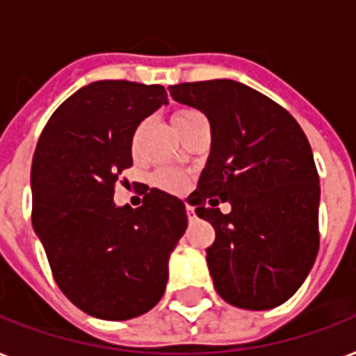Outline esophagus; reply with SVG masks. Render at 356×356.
<instances>
[{"label":"esophagus","instance_id":"34e87169","mask_svg":"<svg viewBox=\"0 0 356 356\" xmlns=\"http://www.w3.org/2000/svg\"><path fill=\"white\" fill-rule=\"evenodd\" d=\"M186 216H188L190 222H192V220H194V218H195V211L190 205H186Z\"/></svg>","mask_w":356,"mask_h":356}]
</instances>
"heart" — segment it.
<instances>
[{
	"instance_id": "heart-1",
	"label": "heart",
	"mask_w": 356,
	"mask_h": 356,
	"mask_svg": "<svg viewBox=\"0 0 356 356\" xmlns=\"http://www.w3.org/2000/svg\"><path fill=\"white\" fill-rule=\"evenodd\" d=\"M200 118H203V114L194 111V108H181L173 114V125L177 129V133L184 136V133L194 125L195 120ZM153 184L156 188L166 190V192H183L184 186H186V177L175 170H159L153 175Z\"/></svg>"
}]
</instances>
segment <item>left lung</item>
I'll return each instance as SVG.
<instances>
[{"instance_id": "8db88e82", "label": "left lung", "mask_w": 356, "mask_h": 356, "mask_svg": "<svg viewBox=\"0 0 356 356\" xmlns=\"http://www.w3.org/2000/svg\"><path fill=\"white\" fill-rule=\"evenodd\" d=\"M168 90L211 123V156L188 201L216 231L207 248L216 292L245 310L279 307L303 284L320 248V177L303 129L236 81ZM223 200L232 203L229 215L217 209Z\"/></svg>"}]
</instances>
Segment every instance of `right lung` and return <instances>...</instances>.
<instances>
[{
	"label": "right lung",
	"mask_w": 356,
	"mask_h": 356,
	"mask_svg": "<svg viewBox=\"0 0 356 356\" xmlns=\"http://www.w3.org/2000/svg\"><path fill=\"white\" fill-rule=\"evenodd\" d=\"M166 102L161 85L96 81L53 113L36 144L33 227L58 288L99 320H131L161 301L186 229L184 203L162 190L151 188L138 209L114 205L134 131Z\"/></svg>",
	"instance_id": "right-lung-1"
}]
</instances>
